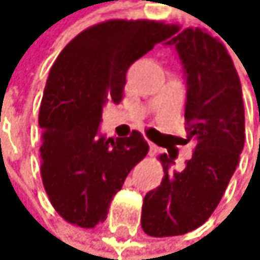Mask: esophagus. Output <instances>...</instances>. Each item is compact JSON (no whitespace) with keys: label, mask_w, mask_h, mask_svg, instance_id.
<instances>
[{"label":"esophagus","mask_w":260,"mask_h":260,"mask_svg":"<svg viewBox=\"0 0 260 260\" xmlns=\"http://www.w3.org/2000/svg\"><path fill=\"white\" fill-rule=\"evenodd\" d=\"M148 145H149V153H151V154L157 153V146H156L154 143H151V142H149Z\"/></svg>","instance_id":"34e87169"}]
</instances>
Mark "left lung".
I'll use <instances>...</instances> for the list:
<instances>
[{
	"mask_svg": "<svg viewBox=\"0 0 260 260\" xmlns=\"http://www.w3.org/2000/svg\"><path fill=\"white\" fill-rule=\"evenodd\" d=\"M168 34L185 78V131L197 148L181 170L162 154L164 179L145 195L142 228L151 237L182 236L201 226L218 206L245 143L242 85L231 56L215 37L187 27Z\"/></svg>",
	"mask_w": 260,
	"mask_h": 260,
	"instance_id": "left-lung-1",
	"label": "left lung"
}]
</instances>
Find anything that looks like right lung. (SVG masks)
<instances>
[{
  "label": "right lung",
  "instance_id": "add662e5",
  "mask_svg": "<svg viewBox=\"0 0 260 260\" xmlns=\"http://www.w3.org/2000/svg\"><path fill=\"white\" fill-rule=\"evenodd\" d=\"M173 29L146 20L95 24L62 49L49 72L39 114L42 179L72 224L103 221L127 173L146 156L140 133L114 140L100 131L103 109L123 100L127 68Z\"/></svg>",
  "mask_w": 260,
  "mask_h": 260
}]
</instances>
